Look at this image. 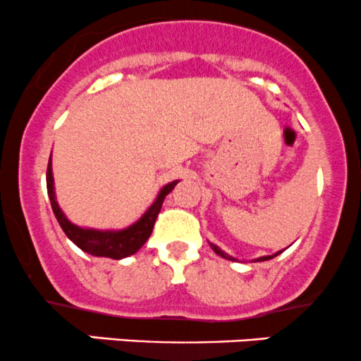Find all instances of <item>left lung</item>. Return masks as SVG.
Returning <instances> with one entry per match:
<instances>
[{"instance_id":"1","label":"left lung","mask_w":361,"mask_h":361,"mask_svg":"<svg viewBox=\"0 0 361 361\" xmlns=\"http://www.w3.org/2000/svg\"><path fill=\"white\" fill-rule=\"evenodd\" d=\"M211 247H212V250L214 252H216L217 253V255H221V257H223V259H228V260H236V259H233V257L231 255H228V253H226V252H223V250H221V248L219 247H216V245H212L211 243ZM281 252H283V250H281ZM281 252H277V253H274V255H265V257H259V259H255L257 260V262H264V260H271V259H274V257L276 255H279V253Z\"/></svg>"}]
</instances>
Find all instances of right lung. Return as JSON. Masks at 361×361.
<instances>
[{"label": "right lung", "instance_id": "add662e5", "mask_svg": "<svg viewBox=\"0 0 361 361\" xmlns=\"http://www.w3.org/2000/svg\"><path fill=\"white\" fill-rule=\"evenodd\" d=\"M46 183H47V195H49L51 207H53L54 216H56L59 226L65 231V235L77 245L80 250L94 257H109V259L120 260L125 257L133 255V253L140 250L144 247L145 241L149 240V236L152 235L154 223H156L157 216H159L162 202H164L166 195H168L171 190L176 187L178 180L171 181V183L164 185L161 188L159 195L154 200V204L145 211L144 216L133 223L132 226L125 229H92V228H80V226L73 224L71 221L66 219V216L59 209L56 195H54V180H53V169H51V159L47 164V173H46Z\"/></svg>", "mask_w": 361, "mask_h": 361}]
</instances>
